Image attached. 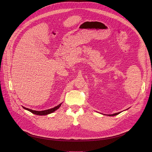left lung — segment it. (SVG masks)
Wrapping results in <instances>:
<instances>
[{"label": "left lung", "mask_w": 152, "mask_h": 152, "mask_svg": "<svg viewBox=\"0 0 152 152\" xmlns=\"http://www.w3.org/2000/svg\"><path fill=\"white\" fill-rule=\"evenodd\" d=\"M120 113H115V114H108L107 115L109 116H114V115H117L118 114H119Z\"/></svg>", "instance_id": "obj_1"}]
</instances>
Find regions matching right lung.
Here are the masks:
<instances>
[{"label":"right lung","instance_id":"add662e5","mask_svg":"<svg viewBox=\"0 0 152 152\" xmlns=\"http://www.w3.org/2000/svg\"><path fill=\"white\" fill-rule=\"evenodd\" d=\"M62 103H60L59 104H58V106H55V107H53V108H51V109H49V110H45V111H35V110H32L31 109H29V108H26L24 106H23V107L24 108L25 110H28L29 111H30L31 113L35 114V115H48V114H49L50 113H52L53 112H55L56 110H57L58 108L61 106Z\"/></svg>","mask_w":152,"mask_h":152}]
</instances>
